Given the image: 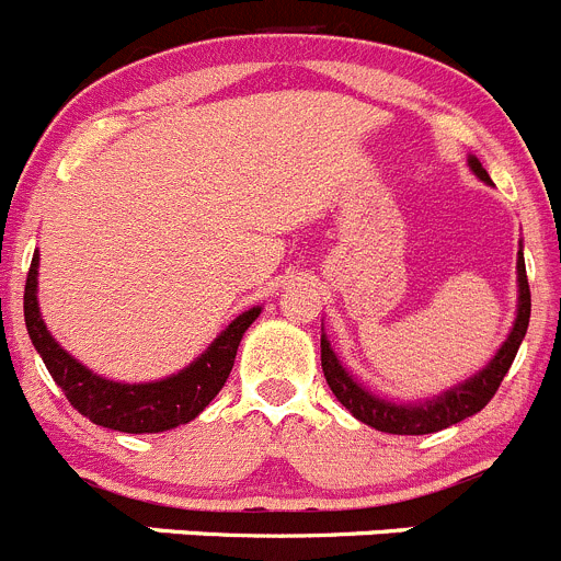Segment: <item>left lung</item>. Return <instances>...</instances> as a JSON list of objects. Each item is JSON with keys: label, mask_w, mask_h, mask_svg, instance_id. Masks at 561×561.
I'll use <instances>...</instances> for the list:
<instances>
[{"label": "left lung", "mask_w": 561, "mask_h": 561, "mask_svg": "<svg viewBox=\"0 0 561 561\" xmlns=\"http://www.w3.org/2000/svg\"><path fill=\"white\" fill-rule=\"evenodd\" d=\"M469 168L481 181L489 184V173L481 168V161L476 156H469ZM517 282H519V305L517 318H514V330L501 346V352L492 357L483 371H478L472 380L461 382L453 391H444L442 397L422 405H393V402L380 400L375 393H368L366 388L357 386L352 375H346V368L337 363L335 352L330 350V341L321 335V368H324L327 386L337 397L346 411L355 419H360L363 425H371L375 431L382 433H397V436H425V433L444 431V427L458 425L467 416L481 411L489 400H492L497 388H501L503 377L512 368L514 357H517L519 343L526 337L528 318H531V290H528V276H526V260L523 251H517Z\"/></svg>", "instance_id": "8db88e82"}]
</instances>
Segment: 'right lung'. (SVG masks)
Wrapping results in <instances>:
<instances>
[{"instance_id": "right-lung-1", "label": "right lung", "mask_w": 561, "mask_h": 561, "mask_svg": "<svg viewBox=\"0 0 561 561\" xmlns=\"http://www.w3.org/2000/svg\"><path fill=\"white\" fill-rule=\"evenodd\" d=\"M35 276H38V254L30 262L27 282H24V324H27L30 341L38 350L60 391L67 393L75 411L83 413L94 425L119 433H161L193 422L218 397L226 377L231 375V366H234L240 337L260 316V307H251L249 312L237 316L215 337L209 350L179 375L159 382L125 386V382H111L92 375L69 352L60 350L38 312V299H35L38 279Z\"/></svg>"}]
</instances>
